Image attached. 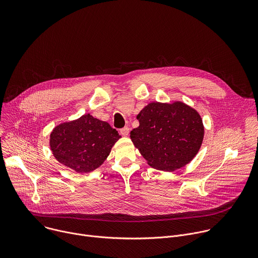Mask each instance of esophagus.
<instances>
[{"mask_svg":"<svg viewBox=\"0 0 258 258\" xmlns=\"http://www.w3.org/2000/svg\"><path fill=\"white\" fill-rule=\"evenodd\" d=\"M120 134H121V136H123V137H127V136L130 135V127L125 126V127L121 128V130H120Z\"/></svg>","mask_w":258,"mask_h":258,"instance_id":"esophagus-1","label":"esophagus"}]
</instances>
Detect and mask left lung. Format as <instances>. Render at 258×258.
<instances>
[{
	"instance_id": "8db88e82",
	"label": "left lung",
	"mask_w": 258,
	"mask_h": 258,
	"mask_svg": "<svg viewBox=\"0 0 258 258\" xmlns=\"http://www.w3.org/2000/svg\"><path fill=\"white\" fill-rule=\"evenodd\" d=\"M139 126L131 139L151 167L174 171L190 163L204 138V125L196 109L181 101L151 102L137 116Z\"/></svg>"
}]
</instances>
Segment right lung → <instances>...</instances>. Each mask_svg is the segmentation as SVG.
Segmentation results:
<instances>
[{
    "label": "right lung",
    "mask_w": 258,
    "mask_h": 258,
    "mask_svg": "<svg viewBox=\"0 0 258 258\" xmlns=\"http://www.w3.org/2000/svg\"><path fill=\"white\" fill-rule=\"evenodd\" d=\"M120 136L106 121L90 113L57 124L50 135V149L56 160L79 173L101 166Z\"/></svg>",
    "instance_id": "right-lung-1"
}]
</instances>
